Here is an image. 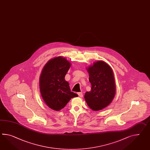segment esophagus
Masks as SVG:
<instances>
[{
    "mask_svg": "<svg viewBox=\"0 0 150 150\" xmlns=\"http://www.w3.org/2000/svg\"><path fill=\"white\" fill-rule=\"evenodd\" d=\"M77 94L80 96V97H82L83 96V93L82 92H79L77 93Z\"/></svg>",
    "mask_w": 150,
    "mask_h": 150,
    "instance_id": "esophagus-1",
    "label": "esophagus"
}]
</instances>
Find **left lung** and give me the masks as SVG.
Wrapping results in <instances>:
<instances>
[{"label":"left lung","instance_id":"1","mask_svg":"<svg viewBox=\"0 0 150 150\" xmlns=\"http://www.w3.org/2000/svg\"><path fill=\"white\" fill-rule=\"evenodd\" d=\"M91 91L85 93L84 98L93 110H101L108 106L115 94V84L113 71L102 61L95 62L87 69Z\"/></svg>","mask_w":150,"mask_h":150}]
</instances>
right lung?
<instances>
[{
	"mask_svg": "<svg viewBox=\"0 0 150 150\" xmlns=\"http://www.w3.org/2000/svg\"><path fill=\"white\" fill-rule=\"evenodd\" d=\"M71 64L63 57L51 59L45 65L40 79L41 95L48 107L55 110L64 108L70 100L78 96L71 91L64 79Z\"/></svg>",
	"mask_w": 150,
	"mask_h": 150,
	"instance_id": "add662e5",
	"label": "right lung"
}]
</instances>
